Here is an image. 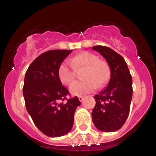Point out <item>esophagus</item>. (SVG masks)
I'll return each instance as SVG.
<instances>
[{
	"mask_svg": "<svg viewBox=\"0 0 156 156\" xmlns=\"http://www.w3.org/2000/svg\"><path fill=\"white\" fill-rule=\"evenodd\" d=\"M78 98H79V100L80 101H82L83 100V98H83V96H79V97H78Z\"/></svg>",
	"mask_w": 156,
	"mask_h": 156,
	"instance_id": "esophagus-1",
	"label": "esophagus"
}]
</instances>
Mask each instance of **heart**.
Instances as JSON below:
<instances>
[{
	"label": "heart",
	"mask_w": 156,
	"mask_h": 156,
	"mask_svg": "<svg viewBox=\"0 0 156 156\" xmlns=\"http://www.w3.org/2000/svg\"><path fill=\"white\" fill-rule=\"evenodd\" d=\"M81 69L80 76L83 79L74 82L69 87L70 92L74 95L89 93L97 87H102L109 80L108 63L88 51L77 54L70 60V63L67 61L62 62L58 69L59 80L64 84H69L76 78L75 70Z\"/></svg>",
	"instance_id": "obj_1"
}]
</instances>
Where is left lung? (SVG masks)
<instances>
[{
    "label": "left lung",
    "mask_w": 156,
    "mask_h": 156,
    "mask_svg": "<svg viewBox=\"0 0 156 156\" xmlns=\"http://www.w3.org/2000/svg\"><path fill=\"white\" fill-rule=\"evenodd\" d=\"M106 59L110 67V80L102 91L94 96L92 120L95 127L103 132H114L126 122L130 108L133 88L132 76L124 58L105 46H94Z\"/></svg>",
    "instance_id": "obj_1"
}]
</instances>
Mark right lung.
Listing matches in <instances>:
<instances>
[{
    "mask_svg": "<svg viewBox=\"0 0 156 156\" xmlns=\"http://www.w3.org/2000/svg\"><path fill=\"white\" fill-rule=\"evenodd\" d=\"M72 50H51L41 54L29 66L24 79L23 97L27 112L44 134L61 137L73 128L74 113L80 101L66 99L69 90L62 86L58 69Z\"/></svg>",
    "mask_w": 156,
    "mask_h": 156,
    "instance_id": "obj_1",
    "label": "right lung"
}]
</instances>
